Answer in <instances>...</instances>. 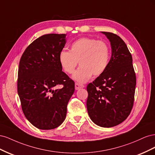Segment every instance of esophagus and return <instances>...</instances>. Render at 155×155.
Masks as SVG:
<instances>
[{"label": "esophagus", "instance_id": "34e87169", "mask_svg": "<svg viewBox=\"0 0 155 155\" xmlns=\"http://www.w3.org/2000/svg\"><path fill=\"white\" fill-rule=\"evenodd\" d=\"M83 87H85V85H83V84L79 83H75V88H76V90H79V89H80Z\"/></svg>", "mask_w": 155, "mask_h": 155}]
</instances>
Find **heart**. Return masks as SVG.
<instances>
[{
    "label": "heart",
    "instance_id": "obj_1",
    "mask_svg": "<svg viewBox=\"0 0 155 155\" xmlns=\"http://www.w3.org/2000/svg\"><path fill=\"white\" fill-rule=\"evenodd\" d=\"M110 50L106 42L95 39L82 37L74 41L70 51H59L58 59L65 72L71 74L79 62L81 67L74 75L79 82H85L94 76H100L108 67Z\"/></svg>",
    "mask_w": 155,
    "mask_h": 155
}]
</instances>
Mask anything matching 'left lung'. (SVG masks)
Wrapping results in <instances>:
<instances>
[{
  "label": "left lung",
  "instance_id": "left-lung-1",
  "mask_svg": "<svg viewBox=\"0 0 155 155\" xmlns=\"http://www.w3.org/2000/svg\"><path fill=\"white\" fill-rule=\"evenodd\" d=\"M110 42L112 54L105 71L88 84L87 108L94 123L112 127L127 118L133 109L136 74L131 54L116 34L102 31Z\"/></svg>",
  "mask_w": 155,
  "mask_h": 155
}]
</instances>
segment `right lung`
I'll use <instances>...</instances> for the list:
<instances>
[{
	"label": "right lung",
	"instance_id": "add662e5",
	"mask_svg": "<svg viewBox=\"0 0 155 155\" xmlns=\"http://www.w3.org/2000/svg\"><path fill=\"white\" fill-rule=\"evenodd\" d=\"M66 35L39 37L26 48L19 62L17 92L22 110L27 120L39 129H53L63 122L75 90L74 81L62 71L58 59L66 44Z\"/></svg>",
	"mask_w": 155,
	"mask_h": 155
}]
</instances>
